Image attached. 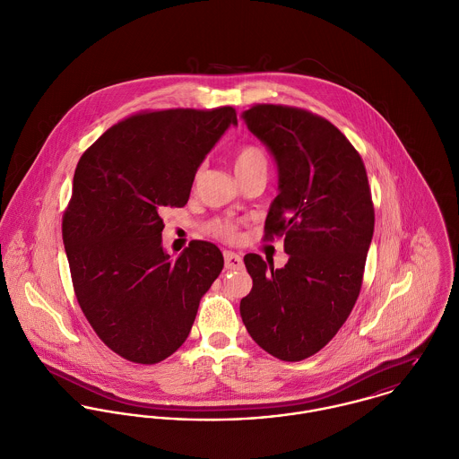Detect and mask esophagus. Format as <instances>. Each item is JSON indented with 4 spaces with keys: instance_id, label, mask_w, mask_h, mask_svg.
Wrapping results in <instances>:
<instances>
[{
    "instance_id": "1",
    "label": "esophagus",
    "mask_w": 459,
    "mask_h": 459,
    "mask_svg": "<svg viewBox=\"0 0 459 459\" xmlns=\"http://www.w3.org/2000/svg\"><path fill=\"white\" fill-rule=\"evenodd\" d=\"M224 264H226V269H230V271H238L244 265L240 255L231 253V251H224Z\"/></svg>"
}]
</instances>
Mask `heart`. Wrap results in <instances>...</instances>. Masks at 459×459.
Masks as SVG:
<instances>
[{
    "label": "heart",
    "mask_w": 459,
    "mask_h": 459,
    "mask_svg": "<svg viewBox=\"0 0 459 459\" xmlns=\"http://www.w3.org/2000/svg\"><path fill=\"white\" fill-rule=\"evenodd\" d=\"M233 163L237 176H244L253 170H267V154L256 144H244L235 152ZM210 231L222 240H233L237 237V224L228 219H219L210 224Z\"/></svg>",
    "instance_id": "b5f03b06"
}]
</instances>
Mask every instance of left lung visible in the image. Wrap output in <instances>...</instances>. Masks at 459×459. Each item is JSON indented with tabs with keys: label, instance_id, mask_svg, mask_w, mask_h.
Listing matches in <instances>:
<instances>
[{
	"label": "left lung",
	"instance_id": "obj_1",
	"mask_svg": "<svg viewBox=\"0 0 459 459\" xmlns=\"http://www.w3.org/2000/svg\"><path fill=\"white\" fill-rule=\"evenodd\" d=\"M242 119L278 165L264 238L285 237L289 262L274 269L260 255L244 256L253 289L240 315L264 351L301 361L338 333L359 296L374 233L368 178L359 153L320 116L255 105Z\"/></svg>",
	"mask_w": 459,
	"mask_h": 459
}]
</instances>
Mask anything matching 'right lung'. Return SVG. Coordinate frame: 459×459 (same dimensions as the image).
Segmentation results:
<instances>
[{"label":"right lung","mask_w":459,"mask_h":459,"mask_svg":"<svg viewBox=\"0 0 459 459\" xmlns=\"http://www.w3.org/2000/svg\"><path fill=\"white\" fill-rule=\"evenodd\" d=\"M231 125L233 107L139 112L76 165L62 219L74 294L96 334L128 361L153 365L176 352L224 267L219 247L203 240L172 262L160 212L186 204L197 167Z\"/></svg>","instance_id":"right-lung-1"}]
</instances>
